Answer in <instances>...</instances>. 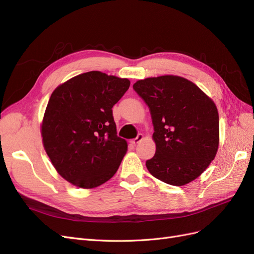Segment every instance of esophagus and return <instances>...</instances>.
Listing matches in <instances>:
<instances>
[{"instance_id":"1","label":"esophagus","mask_w":254,"mask_h":254,"mask_svg":"<svg viewBox=\"0 0 254 254\" xmlns=\"http://www.w3.org/2000/svg\"><path fill=\"white\" fill-rule=\"evenodd\" d=\"M143 134H137L136 135V137H134V139H132L131 140V143L133 144V145H136L137 143H140L142 140H143Z\"/></svg>"}]
</instances>
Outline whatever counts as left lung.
I'll use <instances>...</instances> for the list:
<instances>
[{"instance_id": "8db88e82", "label": "left lung", "mask_w": 254, "mask_h": 254, "mask_svg": "<svg viewBox=\"0 0 254 254\" xmlns=\"http://www.w3.org/2000/svg\"><path fill=\"white\" fill-rule=\"evenodd\" d=\"M136 92L148 106L156 153L146 167L157 179L184 186L214 160L219 143L216 106L195 83L165 75L137 80Z\"/></svg>"}]
</instances>
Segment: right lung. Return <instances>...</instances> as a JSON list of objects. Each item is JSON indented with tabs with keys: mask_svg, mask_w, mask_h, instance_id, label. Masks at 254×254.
Wrapping results in <instances>:
<instances>
[{
	"mask_svg": "<svg viewBox=\"0 0 254 254\" xmlns=\"http://www.w3.org/2000/svg\"><path fill=\"white\" fill-rule=\"evenodd\" d=\"M129 86L127 78L92 71L54 90L41 134L54 167L66 181L92 189L117 173L127 142L118 136L112 107Z\"/></svg>",
	"mask_w": 254,
	"mask_h": 254,
	"instance_id": "obj_1",
	"label": "right lung"
}]
</instances>
